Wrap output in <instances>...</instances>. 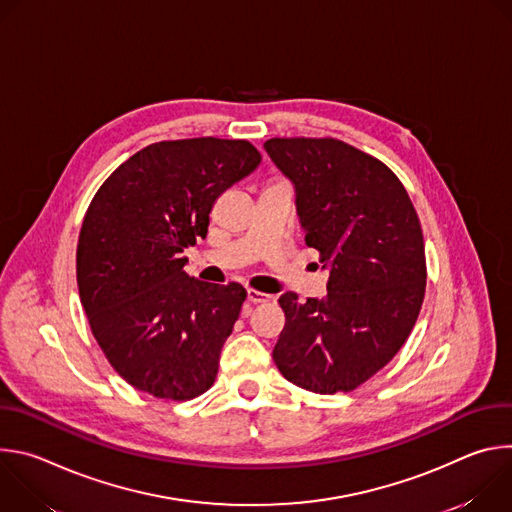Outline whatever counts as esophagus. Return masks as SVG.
I'll use <instances>...</instances> for the list:
<instances>
[{"instance_id":"1","label":"esophagus","mask_w":512,"mask_h":512,"mask_svg":"<svg viewBox=\"0 0 512 512\" xmlns=\"http://www.w3.org/2000/svg\"><path fill=\"white\" fill-rule=\"evenodd\" d=\"M269 300H271V296L261 294V291H255V289H249V291H247V302H249V304H265V302H269Z\"/></svg>"}]
</instances>
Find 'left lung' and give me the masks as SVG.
I'll list each match as a JSON object with an SVG mask.
<instances>
[{
    "label": "left lung",
    "instance_id": "8db88e82",
    "mask_svg": "<svg viewBox=\"0 0 512 512\" xmlns=\"http://www.w3.org/2000/svg\"><path fill=\"white\" fill-rule=\"evenodd\" d=\"M263 148L296 192L306 245L320 251L328 294L285 291L273 348L281 375L314 393L369 381L411 334L425 294V245L399 178L338 139H269Z\"/></svg>",
    "mask_w": 512,
    "mask_h": 512
}]
</instances>
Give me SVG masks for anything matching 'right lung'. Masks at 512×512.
Instances as JSON below:
<instances>
[{
    "mask_svg": "<svg viewBox=\"0 0 512 512\" xmlns=\"http://www.w3.org/2000/svg\"><path fill=\"white\" fill-rule=\"evenodd\" d=\"M261 164L245 139L148 145L95 194L77 245V283L111 367L135 389L184 401L216 379L247 291L184 273L225 190Z\"/></svg>",
    "mask_w": 512,
    "mask_h": 512,
    "instance_id": "1",
    "label": "right lung"
}]
</instances>
